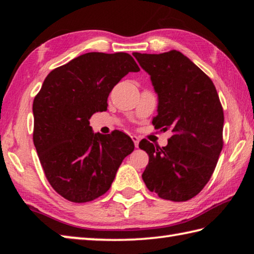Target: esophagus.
I'll return each mask as SVG.
<instances>
[{"mask_svg":"<svg viewBox=\"0 0 254 254\" xmlns=\"http://www.w3.org/2000/svg\"><path fill=\"white\" fill-rule=\"evenodd\" d=\"M131 139L133 140V142H134L135 148H139V142H140V137L136 136V135H131Z\"/></svg>","mask_w":254,"mask_h":254,"instance_id":"34e87169","label":"esophagus"}]
</instances>
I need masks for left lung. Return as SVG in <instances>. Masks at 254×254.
Returning <instances> with one entry per match:
<instances>
[{
  "mask_svg": "<svg viewBox=\"0 0 254 254\" xmlns=\"http://www.w3.org/2000/svg\"><path fill=\"white\" fill-rule=\"evenodd\" d=\"M132 55L158 95L154 127L173 131L166 147L139 143L149 156L142 179L160 198L188 200L208 183L223 148L224 114L216 88L180 51Z\"/></svg>",
  "mask_w": 254,
  "mask_h": 254,
  "instance_id": "left-lung-1",
  "label": "left lung"
}]
</instances>
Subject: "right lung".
<instances>
[{"label":"right lung","mask_w":254,"mask_h":254,"mask_svg":"<svg viewBox=\"0 0 254 254\" xmlns=\"http://www.w3.org/2000/svg\"><path fill=\"white\" fill-rule=\"evenodd\" d=\"M140 68L127 53H87L56 68L33 101V143L56 191L74 203L109 190L123 159L134 150L121 131L94 133L89 118L107 110V97Z\"/></svg>","instance_id":"add662e5"}]
</instances>
